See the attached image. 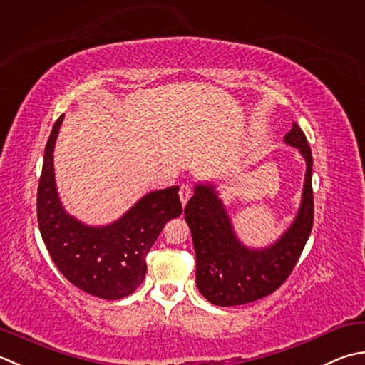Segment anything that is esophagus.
Instances as JSON below:
<instances>
[{
	"label": "esophagus",
	"mask_w": 365,
	"mask_h": 365,
	"mask_svg": "<svg viewBox=\"0 0 365 365\" xmlns=\"http://www.w3.org/2000/svg\"><path fill=\"white\" fill-rule=\"evenodd\" d=\"M191 195H192V190H191L190 185L183 183L182 187H180V191H178V196H180V201H182L183 205L188 202V199L191 197Z\"/></svg>",
	"instance_id": "esophagus-1"
}]
</instances>
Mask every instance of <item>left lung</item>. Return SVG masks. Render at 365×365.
Here are the masks:
<instances>
[{
    "mask_svg": "<svg viewBox=\"0 0 365 365\" xmlns=\"http://www.w3.org/2000/svg\"><path fill=\"white\" fill-rule=\"evenodd\" d=\"M284 140L301 150L307 161L302 204L294 225L266 250H250L235 239L230 218L212 185H197L185 207L196 253V284L207 301L244 305L272 294L291 275L313 226L312 150L296 123Z\"/></svg>",
    "mask_w": 365,
    "mask_h": 365,
    "instance_id": "left-lung-1",
    "label": "left lung"
}]
</instances>
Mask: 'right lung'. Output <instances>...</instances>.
<instances>
[{"label": "right lung", "instance_id": "obj_1", "mask_svg": "<svg viewBox=\"0 0 365 365\" xmlns=\"http://www.w3.org/2000/svg\"><path fill=\"white\" fill-rule=\"evenodd\" d=\"M61 115L46 144L38 187V223L50 258L68 282L91 296L115 301L140 287L147 255L169 220L180 217L178 187L153 191L113 225L90 227L69 217L56 196L53 147Z\"/></svg>", "mask_w": 365, "mask_h": 365}]
</instances>
